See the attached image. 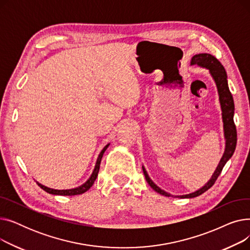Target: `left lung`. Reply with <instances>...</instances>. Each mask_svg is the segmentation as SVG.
Masks as SVG:
<instances>
[{"label":"left lung","mask_w":250,"mask_h":250,"mask_svg":"<svg viewBox=\"0 0 250 250\" xmlns=\"http://www.w3.org/2000/svg\"><path fill=\"white\" fill-rule=\"evenodd\" d=\"M190 64H198L200 67L206 68L209 71V74L213 77L214 81L216 83L218 93H219V100L221 104V109H222V118H223V124H224V136L226 140V147L224 155L220 160V163L215 170V172L212 176V178L208 181L207 185H205L202 188L196 190L194 192L185 194V195H172L170 193H167L166 191L162 190L160 188L157 187L155 183L151 180L149 177L145 167L143 166V172L145 175V178L149 186L158 193L165 195V196H174V198H180V199H191L195 198V196H199L205 191H207L208 188H211L215 181L217 180L218 176L221 174L223 167L225 166L227 161L231 158L235 148H236V143H237V132H236V126L233 121L234 116V101L231 92L228 87L227 82V74L226 71L223 67V64L212 55L209 54H199L195 55L191 58Z\"/></svg>","instance_id":"8db88e82"}]
</instances>
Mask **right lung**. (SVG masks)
<instances>
[{
	"mask_svg": "<svg viewBox=\"0 0 250 250\" xmlns=\"http://www.w3.org/2000/svg\"><path fill=\"white\" fill-rule=\"evenodd\" d=\"M109 144H107L106 146H105L102 151L100 152L98 158H97V161H96V164H95V168L93 170V172H92L91 176L89 177V179L83 183L82 186L78 187V188H71V189H54V188H46L42 185H41V183L37 182L38 187H41L44 191L50 193V194H55V195H77V194H82L84 192H86L92 186H93V183L95 181V179L97 178V175H98V172H99V168H100V162H101V159H102V156L104 154V152L106 151V149L108 148Z\"/></svg>",
	"mask_w": 250,
	"mask_h": 250,
	"instance_id": "right-lung-1",
	"label": "right lung"
}]
</instances>
